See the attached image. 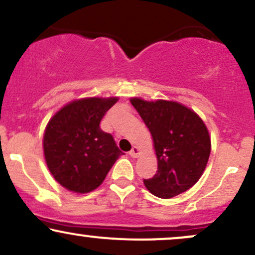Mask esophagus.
I'll use <instances>...</instances> for the list:
<instances>
[{"label": "esophagus", "instance_id": "1", "mask_svg": "<svg viewBox=\"0 0 255 255\" xmlns=\"http://www.w3.org/2000/svg\"><path fill=\"white\" fill-rule=\"evenodd\" d=\"M139 154H140L139 148H137L136 146H133V148H131V150L129 151V156L133 157V158H136L137 156H139Z\"/></svg>", "mask_w": 255, "mask_h": 255}]
</instances>
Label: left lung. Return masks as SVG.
Returning a JSON list of instances; mask_svg holds the SVG:
<instances>
[{
    "label": "left lung",
    "mask_w": 255,
    "mask_h": 255,
    "mask_svg": "<svg viewBox=\"0 0 255 255\" xmlns=\"http://www.w3.org/2000/svg\"><path fill=\"white\" fill-rule=\"evenodd\" d=\"M130 103L151 131L158 160L157 174L144 180L146 188L162 199L186 192L203 175L211 152L203 120L177 102L131 98Z\"/></svg>",
    "instance_id": "obj_1"
}]
</instances>
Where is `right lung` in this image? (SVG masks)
I'll return each instance as SVG.
<instances>
[{"label": "right lung", "mask_w": 255, "mask_h": 255, "mask_svg": "<svg viewBox=\"0 0 255 255\" xmlns=\"http://www.w3.org/2000/svg\"><path fill=\"white\" fill-rule=\"evenodd\" d=\"M119 98H84L64 105L49 121L43 137L45 162L66 189L89 193L101 186L116 159L124 154L102 119Z\"/></svg>", "instance_id": "right-lung-1"}]
</instances>
